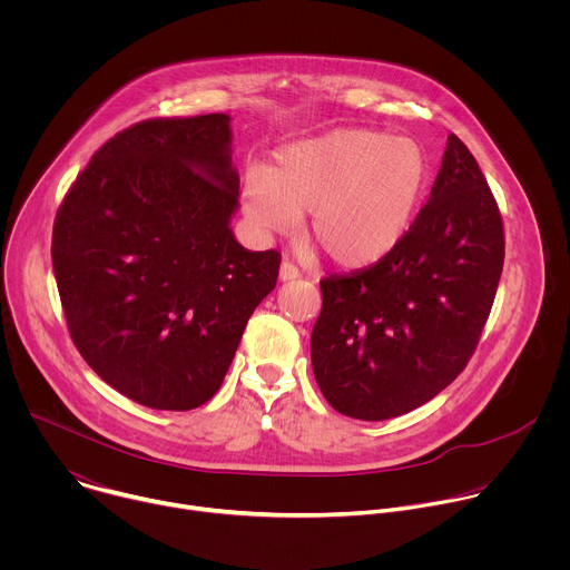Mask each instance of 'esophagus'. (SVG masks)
Listing matches in <instances>:
<instances>
[{
	"mask_svg": "<svg viewBox=\"0 0 570 570\" xmlns=\"http://www.w3.org/2000/svg\"><path fill=\"white\" fill-rule=\"evenodd\" d=\"M297 277H299V268L293 262L284 259L282 266H279V279L282 282H291V279H297Z\"/></svg>",
	"mask_w": 570,
	"mask_h": 570,
	"instance_id": "esophagus-1",
	"label": "esophagus"
}]
</instances>
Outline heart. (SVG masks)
<instances>
[{"label": "heart", "mask_w": 570, "mask_h": 570, "mask_svg": "<svg viewBox=\"0 0 570 570\" xmlns=\"http://www.w3.org/2000/svg\"><path fill=\"white\" fill-rule=\"evenodd\" d=\"M431 183V157L413 137L336 128L277 150L253 169L243 205L264 232H293L308 212V236L343 268H363L409 234Z\"/></svg>", "instance_id": "obj_1"}]
</instances>
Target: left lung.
<instances>
[{
  "instance_id": "obj_1",
  "label": "left lung",
  "mask_w": 570,
  "mask_h": 570,
  "mask_svg": "<svg viewBox=\"0 0 570 570\" xmlns=\"http://www.w3.org/2000/svg\"><path fill=\"white\" fill-rule=\"evenodd\" d=\"M503 259L499 203L471 150L449 135L431 198L399 246L320 282L311 363L324 399L381 422L440 394L478 347Z\"/></svg>"
}]
</instances>
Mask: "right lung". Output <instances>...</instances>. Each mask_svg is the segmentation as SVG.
<instances>
[{"label":"right lung","instance_id":"add662e5","mask_svg":"<svg viewBox=\"0 0 570 570\" xmlns=\"http://www.w3.org/2000/svg\"><path fill=\"white\" fill-rule=\"evenodd\" d=\"M229 117H159L110 137L53 220L69 336L117 392L155 411L209 401L282 255L238 246Z\"/></svg>","mask_w":570,"mask_h":570}]
</instances>
